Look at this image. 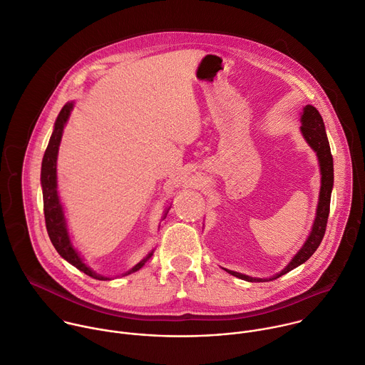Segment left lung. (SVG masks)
Returning <instances> with one entry per match:
<instances>
[{
    "mask_svg": "<svg viewBox=\"0 0 365 365\" xmlns=\"http://www.w3.org/2000/svg\"><path fill=\"white\" fill-rule=\"evenodd\" d=\"M302 126L301 130L305 136V139L308 140V143L311 145V148L317 153L318 160H319V165H321V192H319V201H318V210H317V217L314 222V227L312 232L307 240V243L304 245V247L298 252V255L292 259L280 273H277L276 276L270 277V279H256V277H250L233 270H227L230 274L240 277L243 280L247 282H267V280H273L280 277L282 274L290 272L292 269L301 266L302 263H305L319 247L325 230H327V223H328V215H329V204H331V191H332V185H334V161H332V154H331V148H329V142H328V136L325 132V125L322 120L321 113L318 112L317 108L307 105L304 108V113H302Z\"/></svg>",
    "mask_w": 365,
    "mask_h": 365,
    "instance_id": "obj_1",
    "label": "left lung"
}]
</instances>
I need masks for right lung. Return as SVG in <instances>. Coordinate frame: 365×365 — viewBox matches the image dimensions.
Instances as JSON below:
<instances>
[{
  "instance_id": "obj_1",
  "label": "right lung",
  "mask_w": 365,
  "mask_h": 365,
  "mask_svg": "<svg viewBox=\"0 0 365 365\" xmlns=\"http://www.w3.org/2000/svg\"><path fill=\"white\" fill-rule=\"evenodd\" d=\"M73 108V103H66L63 106V109L60 110L56 123H54V130L51 133V138L48 140V145L46 148L44 157H43V163H41V185H43V204H44V218H46V229L48 233V237L54 246V249L57 250V253L66 259L70 264H73L75 267H78L79 270H82L83 273H86L88 276L93 277V279H99V280H106L108 277L99 276L96 274L93 270H91L79 257V255L76 253V250L73 249L68 235H67V229H66V220H64V214H63V208L61 204L58 201V195H57V181H56V160H57V153H58V145L61 140V133H63V128L64 123L70 115V110ZM153 256V253H150L147 257H145L142 262H139L135 267H132L128 273L129 274L132 272L139 270L145 262H147L150 257Z\"/></svg>"
}]
</instances>
